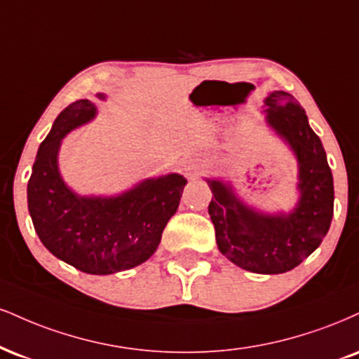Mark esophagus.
Masks as SVG:
<instances>
[{"mask_svg":"<svg viewBox=\"0 0 359 359\" xmlns=\"http://www.w3.org/2000/svg\"><path fill=\"white\" fill-rule=\"evenodd\" d=\"M182 170L187 179H194V177L202 174V170H204V163L198 161L197 157H187L182 163Z\"/></svg>","mask_w":359,"mask_h":359,"instance_id":"1","label":"esophagus"}]
</instances>
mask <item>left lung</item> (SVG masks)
Here are the masks:
<instances>
[{"label": "left lung", "instance_id": "obj_1", "mask_svg": "<svg viewBox=\"0 0 359 359\" xmlns=\"http://www.w3.org/2000/svg\"><path fill=\"white\" fill-rule=\"evenodd\" d=\"M267 127L297 162V198L289 212H264L245 204L231 182L205 179L212 191L209 215L217 248L229 261L256 274H283L299 266L323 243L334 207L332 174L321 140L299 102L286 92L264 100Z\"/></svg>", "mask_w": 359, "mask_h": 359}]
</instances>
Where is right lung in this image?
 <instances>
[{
	"mask_svg": "<svg viewBox=\"0 0 359 359\" xmlns=\"http://www.w3.org/2000/svg\"><path fill=\"white\" fill-rule=\"evenodd\" d=\"M105 100V93H97ZM97 105L79 100L56 116L38 149L28 180V210L38 237L55 257L86 274L132 269L157 250L187 180L150 177L116 196H80L60 174L58 152L72 130L92 122Z\"/></svg>",
	"mask_w": 359,
	"mask_h": 359,
	"instance_id": "add662e5",
	"label": "right lung"
}]
</instances>
